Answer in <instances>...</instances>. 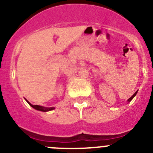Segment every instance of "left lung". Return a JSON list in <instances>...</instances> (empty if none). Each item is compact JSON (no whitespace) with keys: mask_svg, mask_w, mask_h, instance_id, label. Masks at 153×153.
<instances>
[{"mask_svg":"<svg viewBox=\"0 0 153 153\" xmlns=\"http://www.w3.org/2000/svg\"><path fill=\"white\" fill-rule=\"evenodd\" d=\"M137 92H138V91H136V92H135V93H134V94H133V95H132V97H130V98H129V99H128V100H127V101H128V102H130V101H132V99H133V98H134V97H135V95H136Z\"/></svg>","mask_w":153,"mask_h":153,"instance_id":"left-lung-1","label":"left lung"}]
</instances>
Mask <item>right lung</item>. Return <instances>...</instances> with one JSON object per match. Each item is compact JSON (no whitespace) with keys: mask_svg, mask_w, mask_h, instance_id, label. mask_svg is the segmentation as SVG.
Segmentation results:
<instances>
[{"mask_svg":"<svg viewBox=\"0 0 153 153\" xmlns=\"http://www.w3.org/2000/svg\"><path fill=\"white\" fill-rule=\"evenodd\" d=\"M25 100L27 101V102L28 103L29 105L32 106V108H34L35 109H36V110L41 111V112H48V111H51V110H53V109H55V107H44V106H39V105H32V104H30V103H29L27 99H25Z\"/></svg>","mask_w":153,"mask_h":153,"instance_id":"obj_1","label":"right lung"}]
</instances>
